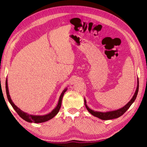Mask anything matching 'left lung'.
Here are the masks:
<instances>
[{"instance_id": "left-lung-1", "label": "left lung", "mask_w": 147, "mask_h": 147, "mask_svg": "<svg viewBox=\"0 0 147 147\" xmlns=\"http://www.w3.org/2000/svg\"><path fill=\"white\" fill-rule=\"evenodd\" d=\"M137 89L136 91L135 92V94H134V96L132 97V98L131 99V100L128 102V103L124 105L123 107H122L121 109H119L118 110H113V111H110V112H96V111H94L91 109H90V108L88 107V105H86V101L84 99V105H85V107L86 109L88 110V112H90L91 115H92L93 116H94L96 117L99 118L103 120H108V119H115V118H117L119 117H121V115H123L124 113H125L126 111L127 110V109L130 107L131 105L132 104L133 102H134V100H136V97H137V95L138 93V91H139V79H137Z\"/></svg>"}]
</instances>
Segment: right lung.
I'll use <instances>...</instances> for the list:
<instances>
[{
	"label": "right lung",
	"mask_w": 147,
	"mask_h": 147,
	"mask_svg": "<svg viewBox=\"0 0 147 147\" xmlns=\"http://www.w3.org/2000/svg\"><path fill=\"white\" fill-rule=\"evenodd\" d=\"M5 88H6V93H7L8 100V101H9L10 104L11 105L12 107L14 109V110L16 111V113L19 115V116L26 121L29 122V123H43V122L47 121H48V120L52 119L55 116V115H56L57 114V113L59 112V109L61 108L62 99H63V96L65 92H66L67 90V89L65 88V90L63 91V92L61 93V94L59 97V102H58V104H57V105L51 113H48L47 115H43V116H37V115H29L28 113L23 112V111L20 110L18 107H16L14 104V103L12 102V100L10 98V94H9V91H8V83H7V79L6 80V82H5Z\"/></svg>",
	"instance_id": "right-lung-1"
}]
</instances>
